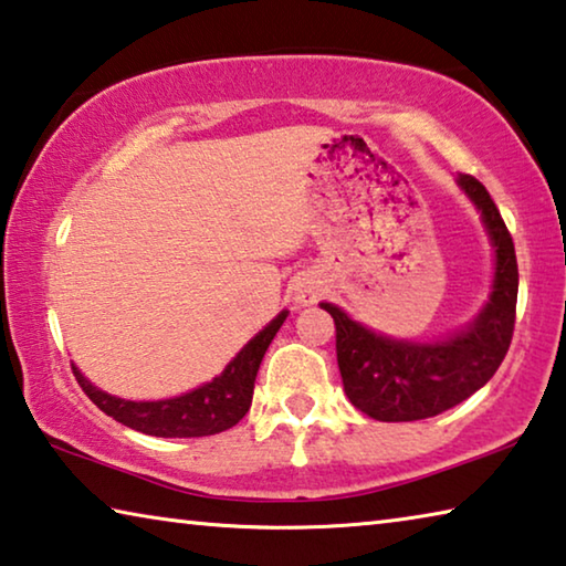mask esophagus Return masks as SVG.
I'll use <instances>...</instances> for the list:
<instances>
[{
    "label": "esophagus",
    "instance_id": "esophagus-1",
    "mask_svg": "<svg viewBox=\"0 0 566 566\" xmlns=\"http://www.w3.org/2000/svg\"><path fill=\"white\" fill-rule=\"evenodd\" d=\"M322 292H324V286L317 276H302V280L294 282V290H292L294 302L300 306L314 304L322 296Z\"/></svg>",
    "mask_w": 566,
    "mask_h": 566
}]
</instances>
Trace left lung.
I'll use <instances>...</instances> for the list:
<instances>
[{
  "instance_id": "obj_1",
  "label": "left lung",
  "mask_w": 566,
  "mask_h": 566,
  "mask_svg": "<svg viewBox=\"0 0 566 566\" xmlns=\"http://www.w3.org/2000/svg\"><path fill=\"white\" fill-rule=\"evenodd\" d=\"M490 232L496 266L490 302L467 329L437 342L391 339L322 302L337 327V364L344 391L354 407L379 421L437 417L472 397L500 369L512 344L520 270L510 229L490 191L472 175H459Z\"/></svg>"
}]
</instances>
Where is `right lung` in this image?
I'll return each mask as SVG.
<instances>
[{
    "label": "right lung",
    "instance_id": "obj_1",
    "mask_svg": "<svg viewBox=\"0 0 566 566\" xmlns=\"http://www.w3.org/2000/svg\"><path fill=\"white\" fill-rule=\"evenodd\" d=\"M286 319V312L266 324L254 339L244 344V349L227 364L222 375L207 385L187 391L181 397L159 399V401H129L112 397L92 385L90 379L72 364V371L80 387L84 389L94 405L104 415L122 421L124 427L137 429L142 434L151 437H209L224 429H232L242 419L254 395V379L266 347H270L274 334Z\"/></svg>",
    "mask_w": 566,
    "mask_h": 566
}]
</instances>
